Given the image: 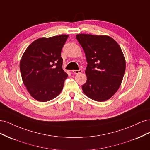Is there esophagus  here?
<instances>
[{
  "label": "esophagus",
  "mask_w": 150,
  "mask_h": 150,
  "mask_svg": "<svg viewBox=\"0 0 150 150\" xmlns=\"http://www.w3.org/2000/svg\"><path fill=\"white\" fill-rule=\"evenodd\" d=\"M72 72L74 74H79V73H81V72H82V69H79V70H72Z\"/></svg>",
  "instance_id": "esophagus-1"
}]
</instances>
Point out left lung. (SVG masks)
<instances>
[{"instance_id": "obj_1", "label": "left lung", "mask_w": 150, "mask_h": 150, "mask_svg": "<svg viewBox=\"0 0 150 150\" xmlns=\"http://www.w3.org/2000/svg\"><path fill=\"white\" fill-rule=\"evenodd\" d=\"M76 39L88 62L83 92L93 100L106 101L119 89L125 74L126 62L121 49L107 35L81 34L76 35Z\"/></svg>"}]
</instances>
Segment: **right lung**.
Listing matches in <instances>:
<instances>
[{
    "label": "right lung",
    "mask_w": 150,
    "mask_h": 150,
    "mask_svg": "<svg viewBox=\"0 0 150 150\" xmlns=\"http://www.w3.org/2000/svg\"><path fill=\"white\" fill-rule=\"evenodd\" d=\"M67 35L42 38L26 49L20 62V71L27 89L36 100L46 102L62 91L68 77L62 69L61 51Z\"/></svg>",
    "instance_id": "obj_1"
}]
</instances>
